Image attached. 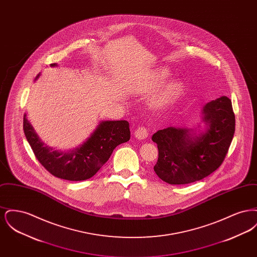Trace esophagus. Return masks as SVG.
<instances>
[{
  "label": "esophagus",
  "instance_id": "obj_1",
  "mask_svg": "<svg viewBox=\"0 0 257 257\" xmlns=\"http://www.w3.org/2000/svg\"><path fill=\"white\" fill-rule=\"evenodd\" d=\"M135 137L138 139V140H144V139H147L148 137V130H147V127L145 126H141L139 127L136 132H135Z\"/></svg>",
  "mask_w": 257,
  "mask_h": 257
}]
</instances>
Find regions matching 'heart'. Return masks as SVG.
<instances>
[{"label":"heart","mask_w":257,"mask_h":257,"mask_svg":"<svg viewBox=\"0 0 257 257\" xmlns=\"http://www.w3.org/2000/svg\"><path fill=\"white\" fill-rule=\"evenodd\" d=\"M167 76H168L167 71L161 72L158 76H156L153 79L151 86L159 85L160 83H162L167 78ZM179 90H180V84L177 82H172L171 84L165 86L159 93L153 98V103L155 105H164L175 97L178 94Z\"/></svg>","instance_id":"b5f03b06"}]
</instances>
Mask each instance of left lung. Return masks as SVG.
Here are the masks:
<instances>
[{
  "mask_svg": "<svg viewBox=\"0 0 257 257\" xmlns=\"http://www.w3.org/2000/svg\"><path fill=\"white\" fill-rule=\"evenodd\" d=\"M205 133L192 137L189 129L168 127L152 136L159 157L154 171L163 181L182 185L203 179L218 170L225 158L235 132L231 100L221 96L203 108Z\"/></svg>",
  "mask_w": 257,
  "mask_h": 257,
  "instance_id": "1",
  "label": "left lung"
}]
</instances>
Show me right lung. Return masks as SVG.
<instances>
[{
  "label": "right lung",
  "mask_w": 257,
  "mask_h": 257,
  "mask_svg": "<svg viewBox=\"0 0 257 257\" xmlns=\"http://www.w3.org/2000/svg\"><path fill=\"white\" fill-rule=\"evenodd\" d=\"M55 65L57 64H51ZM129 127L126 120L103 121L81 147L61 152L44 146L26 114L23 120L26 139L38 162L54 176L69 181H82L92 177L109 160L113 149L130 140Z\"/></svg>",
  "instance_id": "1"
}]
</instances>
